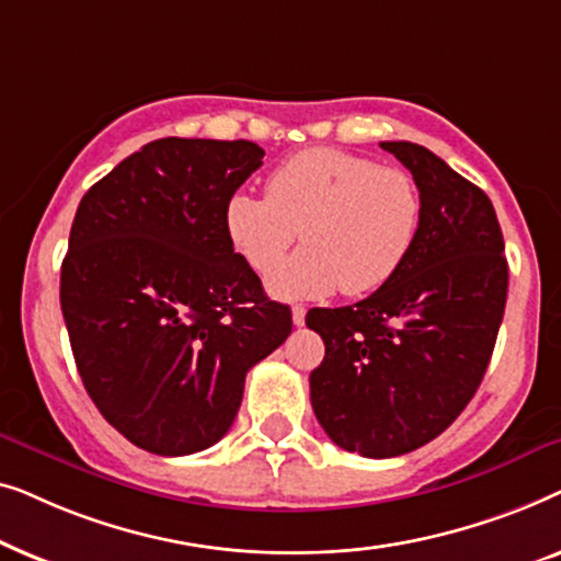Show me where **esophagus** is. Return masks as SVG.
<instances>
[{
  "mask_svg": "<svg viewBox=\"0 0 561 561\" xmlns=\"http://www.w3.org/2000/svg\"><path fill=\"white\" fill-rule=\"evenodd\" d=\"M290 313H294V324L296 327H304V321H306V309H304V306H294V309H290Z\"/></svg>",
  "mask_w": 561,
  "mask_h": 561,
  "instance_id": "34e87169",
  "label": "esophagus"
}]
</instances>
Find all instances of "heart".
<instances>
[{
    "label": "heart",
    "instance_id": "b5f03b06",
    "mask_svg": "<svg viewBox=\"0 0 561 561\" xmlns=\"http://www.w3.org/2000/svg\"><path fill=\"white\" fill-rule=\"evenodd\" d=\"M267 196L237 191L225 206V229L237 255L265 275L296 237L306 244L283 263L273 296L319 298L378 290L403 265L421 225L416 181L401 168L336 148H309L275 168Z\"/></svg>",
    "mask_w": 561,
    "mask_h": 561
}]
</instances>
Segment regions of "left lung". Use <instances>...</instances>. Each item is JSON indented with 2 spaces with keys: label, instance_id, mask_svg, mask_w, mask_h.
<instances>
[{
  "label": "left lung",
  "instance_id": "left-lung-1",
  "mask_svg": "<svg viewBox=\"0 0 561 561\" xmlns=\"http://www.w3.org/2000/svg\"><path fill=\"white\" fill-rule=\"evenodd\" d=\"M409 168L421 225L398 273L373 296L311 309L324 340L311 405L329 439L386 459L432 442L472 401L508 296L503 232L485 191L416 142H380Z\"/></svg>",
  "mask_w": 561,
  "mask_h": 561
}]
</instances>
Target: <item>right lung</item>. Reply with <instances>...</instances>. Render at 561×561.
<instances>
[{
	"instance_id": "add662e5",
	"label": "right lung",
	"mask_w": 561,
	"mask_h": 561,
	"mask_svg": "<svg viewBox=\"0 0 561 561\" xmlns=\"http://www.w3.org/2000/svg\"><path fill=\"white\" fill-rule=\"evenodd\" d=\"M250 140L163 137L83 194L60 265V309L83 388L135 447L217 444L244 375L288 340L225 229L229 196L263 165Z\"/></svg>"
}]
</instances>
